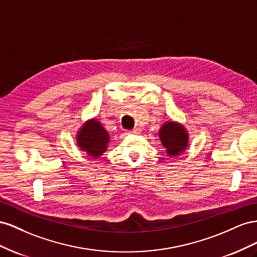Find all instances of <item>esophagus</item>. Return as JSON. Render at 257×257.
Returning a JSON list of instances; mask_svg holds the SVG:
<instances>
[{
  "label": "esophagus",
  "mask_w": 257,
  "mask_h": 257,
  "mask_svg": "<svg viewBox=\"0 0 257 257\" xmlns=\"http://www.w3.org/2000/svg\"><path fill=\"white\" fill-rule=\"evenodd\" d=\"M140 133H141V129L140 128H135L134 130L128 131L127 134H129V135H139Z\"/></svg>",
  "instance_id": "esophagus-1"
}]
</instances>
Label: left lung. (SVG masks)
Wrapping results in <instances>:
<instances>
[{
    "label": "left lung",
    "mask_w": 257,
    "mask_h": 257,
    "mask_svg": "<svg viewBox=\"0 0 257 257\" xmlns=\"http://www.w3.org/2000/svg\"><path fill=\"white\" fill-rule=\"evenodd\" d=\"M158 136L167 156H179L188 148L189 135L186 128L178 121H166L159 129Z\"/></svg>",
    "instance_id": "8db88e82"
}]
</instances>
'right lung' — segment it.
<instances>
[{"label": "right lung", "mask_w": 257, "mask_h": 257, "mask_svg": "<svg viewBox=\"0 0 257 257\" xmlns=\"http://www.w3.org/2000/svg\"><path fill=\"white\" fill-rule=\"evenodd\" d=\"M76 143L88 156L99 158L108 148L109 135L98 119L91 118L79 128L76 135Z\"/></svg>", "instance_id": "right-lung-1"}]
</instances>
